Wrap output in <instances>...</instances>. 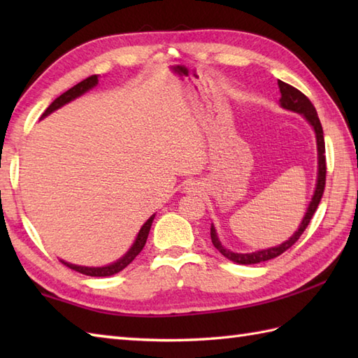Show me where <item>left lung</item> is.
Masks as SVG:
<instances>
[{
  "label": "left lung",
  "instance_id": "obj_1",
  "mask_svg": "<svg viewBox=\"0 0 358 358\" xmlns=\"http://www.w3.org/2000/svg\"><path fill=\"white\" fill-rule=\"evenodd\" d=\"M278 87H280V94H281V98H280L281 108L294 110L296 113H301V115H305V118L309 121L310 124H313L314 131H315L317 148H318L317 187H315V192H314V196H313V201H310V204H309V208L306 210V215H305V218H303L299 231H296L287 241L281 243V245L277 246V248L257 250V252H252V254H235V252H231V250H227L222 246V243H220V240L217 237V232L214 229V226H210L212 245H214L220 250V254L224 255L227 260H231L234 263H238V264H255V263L272 260V258L281 255L285 252V250H287L292 245H295V243L299 241V238L301 237V234L305 232L308 224L310 223V220H313L315 210L318 208V204H320L323 192H324V185H326V155H324V152L326 150H324V136H323V127H322V123H320V118H318V115H317V110L314 108V104L310 103L309 98L303 92H300L299 89H295L294 86L287 85V83L280 81V80H278Z\"/></svg>",
  "mask_w": 358,
  "mask_h": 358
}]
</instances>
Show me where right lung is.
Wrapping results in <instances>:
<instances>
[{
	"mask_svg": "<svg viewBox=\"0 0 358 358\" xmlns=\"http://www.w3.org/2000/svg\"><path fill=\"white\" fill-rule=\"evenodd\" d=\"M96 85H98V77H96V75H92V77H89V78H86V80L80 81L78 85H75L72 89L67 90V92H64L63 95H59V96L57 98V100L53 101V103L49 106V108L44 110V113H43L41 117L49 115L50 112L57 110L58 108H62V106H64L66 103H69V101L75 100V98L83 95L85 92H87L89 89H92V87L96 86ZM154 218H155V215H152V217L148 220V222L143 224V227H141L140 232H138V237H136V240H135V243H134V246H132L131 249H129V252H127L123 258H120V260H118L117 263H112V264H109V266H104V268H85V266L71 264V263H66V262H63V260H59V262H62L64 266H67V268H71V269L77 271V272H80V273H85V275H89V277H109V275H113V273L123 271L127 264H131V263L135 260V257L141 252L144 245H146L148 235H149L150 226H152V222H154Z\"/></svg>",
	"mask_w": 358,
	"mask_h": 358,
	"instance_id": "right-lung-1",
	"label": "right lung"
}]
</instances>
